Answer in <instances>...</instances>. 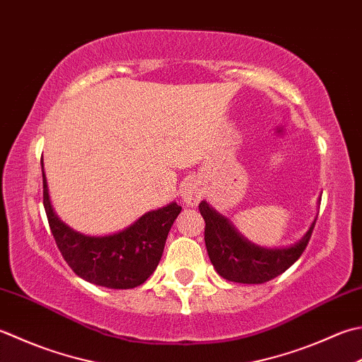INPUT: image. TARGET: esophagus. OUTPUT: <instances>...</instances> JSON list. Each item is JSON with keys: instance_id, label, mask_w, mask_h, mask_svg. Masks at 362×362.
Wrapping results in <instances>:
<instances>
[{"instance_id": "1", "label": "esophagus", "mask_w": 362, "mask_h": 362, "mask_svg": "<svg viewBox=\"0 0 362 362\" xmlns=\"http://www.w3.org/2000/svg\"><path fill=\"white\" fill-rule=\"evenodd\" d=\"M182 199H183V202H185L187 205H191V207H193V205L199 204V201L202 199V191H201L199 187H197L196 182L189 180V182L185 183V185H183Z\"/></svg>"}]
</instances>
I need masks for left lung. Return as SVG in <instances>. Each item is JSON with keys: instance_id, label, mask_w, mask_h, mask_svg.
<instances>
[{"instance_id": "8db88e82", "label": "left lung", "mask_w": 362, "mask_h": 362, "mask_svg": "<svg viewBox=\"0 0 362 362\" xmlns=\"http://www.w3.org/2000/svg\"><path fill=\"white\" fill-rule=\"evenodd\" d=\"M199 211L205 221L204 240L211 264L224 279L240 284H264L284 273L306 250L315 226L313 223L306 235L293 246L267 250L245 240L205 201L199 204Z\"/></svg>"}]
</instances>
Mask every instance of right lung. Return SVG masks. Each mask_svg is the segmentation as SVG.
I'll return each mask as SVG.
<instances>
[{"label": "right lung", "instance_id": "right-lung-1", "mask_svg": "<svg viewBox=\"0 0 362 362\" xmlns=\"http://www.w3.org/2000/svg\"><path fill=\"white\" fill-rule=\"evenodd\" d=\"M40 165L44 163L40 161ZM44 207L48 224L64 260L75 274L90 284L108 288H133L147 281L163 256L169 229L180 214L175 202L147 211L122 232L88 237L75 232L54 215L48 199L45 174Z\"/></svg>", "mask_w": 362, "mask_h": 362}]
</instances>
